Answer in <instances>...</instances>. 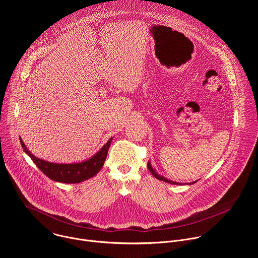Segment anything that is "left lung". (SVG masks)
Returning a JSON list of instances; mask_svg holds the SVG:
<instances>
[{
    "instance_id": "obj_1",
    "label": "left lung",
    "mask_w": 258,
    "mask_h": 258,
    "mask_svg": "<svg viewBox=\"0 0 258 258\" xmlns=\"http://www.w3.org/2000/svg\"><path fill=\"white\" fill-rule=\"evenodd\" d=\"M148 168H149V170H150V172L156 177V178H158L159 180H163V181H166V182H169V183H171V185H176V183H178V182H175V181H172V180H169V179H167V178H165L164 176H162V175H160V174H158L153 168H152V166H151V164H150V162L148 161ZM195 181H193V182H190V185L191 183H194Z\"/></svg>"
}]
</instances>
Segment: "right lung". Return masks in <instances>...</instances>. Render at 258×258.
Masks as SVG:
<instances>
[{
  "label": "right lung",
  "mask_w": 258,
  "mask_h": 258,
  "mask_svg": "<svg viewBox=\"0 0 258 258\" xmlns=\"http://www.w3.org/2000/svg\"><path fill=\"white\" fill-rule=\"evenodd\" d=\"M112 138L110 139L103 147L102 149L96 153L92 158L87 161L81 163H73V164H59V163H52L40 159L38 157L33 156L26 146L24 145L23 141L20 139V143L25 153L31 158V160L35 163L49 178L59 181V182H66V183H78L84 181L95 174L102 168L104 161L107 157L108 149L111 144Z\"/></svg>",
  "instance_id": "obj_1"
}]
</instances>
